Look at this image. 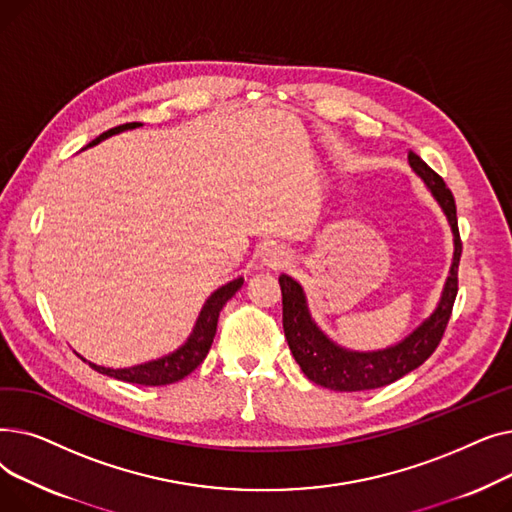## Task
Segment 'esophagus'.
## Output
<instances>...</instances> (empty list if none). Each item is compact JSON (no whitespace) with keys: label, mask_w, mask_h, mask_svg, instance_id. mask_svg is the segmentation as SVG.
I'll return each instance as SVG.
<instances>
[{"label":"esophagus","mask_w":512,"mask_h":512,"mask_svg":"<svg viewBox=\"0 0 512 512\" xmlns=\"http://www.w3.org/2000/svg\"><path fill=\"white\" fill-rule=\"evenodd\" d=\"M261 261H263V265H267V267H274V270H280V267H286L288 265V255L280 249V247H267V249H263V253H261Z\"/></svg>","instance_id":"obj_1"}]
</instances>
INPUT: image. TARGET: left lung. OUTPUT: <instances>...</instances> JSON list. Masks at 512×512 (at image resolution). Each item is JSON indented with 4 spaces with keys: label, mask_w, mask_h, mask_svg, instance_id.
Returning <instances> with one entry per match:
<instances>
[{
    "label": "left lung",
    "mask_w": 512,
    "mask_h": 512,
    "mask_svg": "<svg viewBox=\"0 0 512 512\" xmlns=\"http://www.w3.org/2000/svg\"><path fill=\"white\" fill-rule=\"evenodd\" d=\"M409 166L423 180L427 191L432 193L444 211L452 232L454 253L440 301L436 309L411 334L396 344L378 348V351H353V348L334 342L315 324L303 286L294 278L282 274L280 290L284 334L294 361L301 365L303 373L317 386L336 392H359L388 386L429 359L444 336L456 299V290H459V278L456 276H459V261L463 251L459 224H456V205L444 180L413 151H409Z\"/></svg>",
    "instance_id": "8db88e82"
}]
</instances>
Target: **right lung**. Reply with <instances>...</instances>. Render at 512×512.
<instances>
[{
	"label": "right lung",
	"instance_id": "obj_1",
	"mask_svg": "<svg viewBox=\"0 0 512 512\" xmlns=\"http://www.w3.org/2000/svg\"><path fill=\"white\" fill-rule=\"evenodd\" d=\"M143 126L141 122H130V124H122V126H116L112 130H107L103 134H99V137L95 141H91L85 149L114 137V134H120L124 130H132V128H139ZM242 282H245V278H234L230 282H226L224 286H220L218 290H213L205 305L201 307L199 311V317L195 321L193 326V332L188 334V338L176 348V351L159 357V359H153V361H147V363H141V365H132V367H103V365H97V363H91L87 361L85 357H80L85 363H89L95 371L103 373V375H110V378H116L120 382H128V384H141V386H168V384H174L182 378H186L188 373H193L201 363L203 359L207 357L209 348H211V342H213V336H215V330H218V317H220V311L224 309V305L234 297V294L240 290Z\"/></svg>",
	"mask_w": 512,
	"mask_h": 512
}]
</instances>
